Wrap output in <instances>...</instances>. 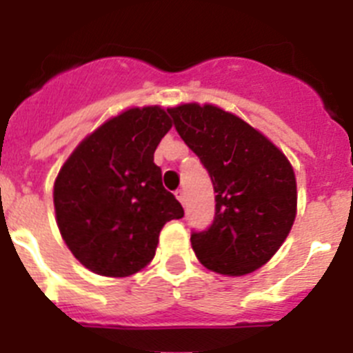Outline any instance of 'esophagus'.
<instances>
[{"label":"esophagus","mask_w":353,"mask_h":353,"mask_svg":"<svg viewBox=\"0 0 353 353\" xmlns=\"http://www.w3.org/2000/svg\"><path fill=\"white\" fill-rule=\"evenodd\" d=\"M174 196H176V199H179L180 203L185 205V192H183L182 189H179V191H174Z\"/></svg>","instance_id":"1"}]
</instances>
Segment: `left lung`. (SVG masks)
<instances>
[{
    "instance_id": "left-lung-1",
    "label": "left lung",
    "mask_w": 353,
    "mask_h": 353,
    "mask_svg": "<svg viewBox=\"0 0 353 353\" xmlns=\"http://www.w3.org/2000/svg\"><path fill=\"white\" fill-rule=\"evenodd\" d=\"M168 111L214 183V223L191 235L199 263L223 276L254 272L281 248L297 215L292 164L260 130L217 105Z\"/></svg>"
}]
</instances>
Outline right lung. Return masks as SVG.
<instances>
[{
  "label": "right lung",
  "mask_w": 353,
  "mask_h": 353,
  "mask_svg": "<svg viewBox=\"0 0 353 353\" xmlns=\"http://www.w3.org/2000/svg\"><path fill=\"white\" fill-rule=\"evenodd\" d=\"M161 105L129 108L88 134L54 180V212L72 254L99 276L127 277L154 260L162 226L183 217L154 152L173 127Z\"/></svg>",
  "instance_id": "1"
}]
</instances>
